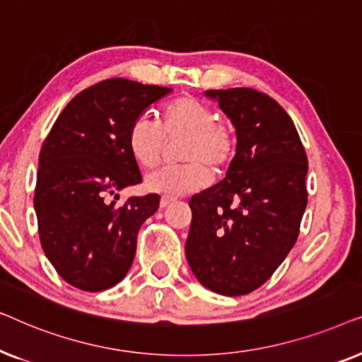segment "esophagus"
Instances as JSON below:
<instances>
[{"instance_id": "34e87169", "label": "esophagus", "mask_w": 362, "mask_h": 362, "mask_svg": "<svg viewBox=\"0 0 362 362\" xmlns=\"http://www.w3.org/2000/svg\"><path fill=\"white\" fill-rule=\"evenodd\" d=\"M173 201H175V197H171V196H161V199H160V207H161V209H165V207L170 206Z\"/></svg>"}]
</instances>
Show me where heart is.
<instances>
[{"instance_id":"heart-1","label":"heart","mask_w":362,"mask_h":362,"mask_svg":"<svg viewBox=\"0 0 362 362\" xmlns=\"http://www.w3.org/2000/svg\"><path fill=\"white\" fill-rule=\"evenodd\" d=\"M186 136L180 166H165L145 177L150 192L181 196L204 189L212 171L224 170L234 155V135L217 120L216 112L199 98L177 97L161 108V125L148 117H138L127 133V150L141 168H153L161 160L165 138Z\"/></svg>"}]
</instances>
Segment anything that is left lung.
<instances>
[{
    "label": "left lung",
    "instance_id": "1",
    "mask_svg": "<svg viewBox=\"0 0 362 362\" xmlns=\"http://www.w3.org/2000/svg\"><path fill=\"white\" fill-rule=\"evenodd\" d=\"M235 128L226 177L192 196L186 259L206 288L240 296L288 255L306 209L308 160L284 108L254 88L206 90Z\"/></svg>",
    "mask_w": 362,
    "mask_h": 362
}]
</instances>
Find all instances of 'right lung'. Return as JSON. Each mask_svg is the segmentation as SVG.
Masks as SVG:
<instances>
[{"label":"right lung","instance_id":"right-lung-1","mask_svg":"<svg viewBox=\"0 0 362 362\" xmlns=\"http://www.w3.org/2000/svg\"><path fill=\"white\" fill-rule=\"evenodd\" d=\"M170 92L108 78L74 97L44 141L34 192L39 239L57 274L76 288L107 290L130 270L138 230L158 211L160 196L117 206L118 191L141 182L127 133Z\"/></svg>","mask_w":362,"mask_h":362}]
</instances>
